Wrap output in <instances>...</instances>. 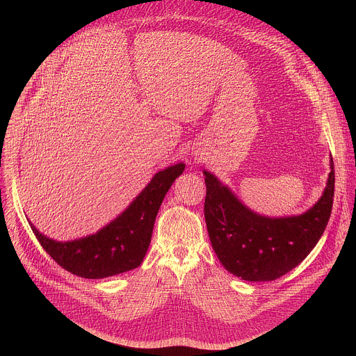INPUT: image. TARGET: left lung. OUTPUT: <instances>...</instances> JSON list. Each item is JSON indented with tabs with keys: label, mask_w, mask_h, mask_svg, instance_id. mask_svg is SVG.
<instances>
[{
	"label": "left lung",
	"mask_w": 356,
	"mask_h": 356,
	"mask_svg": "<svg viewBox=\"0 0 356 356\" xmlns=\"http://www.w3.org/2000/svg\"><path fill=\"white\" fill-rule=\"evenodd\" d=\"M206 176L204 217L211 245L224 268L249 282L275 280L304 261L331 216L335 170L317 204L297 217L268 218L248 210L211 173Z\"/></svg>",
	"instance_id": "8db88e82"
}]
</instances>
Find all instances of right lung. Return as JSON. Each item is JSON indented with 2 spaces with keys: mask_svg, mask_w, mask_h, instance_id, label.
<instances>
[{
  "mask_svg": "<svg viewBox=\"0 0 356 356\" xmlns=\"http://www.w3.org/2000/svg\"><path fill=\"white\" fill-rule=\"evenodd\" d=\"M184 170L183 163L154 176L132 204L97 234L72 242H56L31 228L42 248L65 270L86 279H101L138 268L150 243L162 201Z\"/></svg>",
  "mask_w": 356,
  "mask_h": 356,
  "instance_id": "right-lung-1",
  "label": "right lung"
}]
</instances>
